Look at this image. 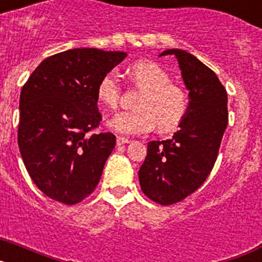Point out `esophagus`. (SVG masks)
<instances>
[{"instance_id": "esophagus-1", "label": "esophagus", "mask_w": 262, "mask_h": 262, "mask_svg": "<svg viewBox=\"0 0 262 262\" xmlns=\"http://www.w3.org/2000/svg\"><path fill=\"white\" fill-rule=\"evenodd\" d=\"M127 143H129V140H128V139H126V138H122V136H118V138H117V144H118V145L127 144Z\"/></svg>"}]
</instances>
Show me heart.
<instances>
[{"label": "heart", "instance_id": "obj_1", "mask_svg": "<svg viewBox=\"0 0 262 262\" xmlns=\"http://www.w3.org/2000/svg\"><path fill=\"white\" fill-rule=\"evenodd\" d=\"M127 75L142 89L135 101V110L122 111L107 122L120 135L149 133L157 124L160 131L177 128L189 111V96L180 84L170 81V75L151 60H139L127 68ZM97 98L106 108H115L120 98V85L113 72H107L97 85Z\"/></svg>", "mask_w": 262, "mask_h": 262}]
</instances>
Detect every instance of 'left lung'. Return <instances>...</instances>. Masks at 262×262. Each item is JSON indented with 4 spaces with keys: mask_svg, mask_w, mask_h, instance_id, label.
<instances>
[{
    "mask_svg": "<svg viewBox=\"0 0 262 262\" xmlns=\"http://www.w3.org/2000/svg\"><path fill=\"white\" fill-rule=\"evenodd\" d=\"M174 55L189 90V111L172 139L149 142L139 169L143 193L154 202L173 205L202 186L214 168L228 124L227 92L214 72L184 50Z\"/></svg>",
    "mask_w": 262,
    "mask_h": 262,
    "instance_id": "obj_1",
    "label": "left lung"
}]
</instances>
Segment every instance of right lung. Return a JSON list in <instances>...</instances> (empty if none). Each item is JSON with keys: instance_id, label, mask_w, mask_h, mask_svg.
<instances>
[{"instance_id": "1", "label": "right lung", "mask_w": 262, "mask_h": 262, "mask_svg": "<svg viewBox=\"0 0 262 262\" xmlns=\"http://www.w3.org/2000/svg\"><path fill=\"white\" fill-rule=\"evenodd\" d=\"M126 52L73 48L36 67L19 98L18 145L34 184L47 196L76 205L93 193L115 135L94 133L102 120L97 85Z\"/></svg>"}]
</instances>
